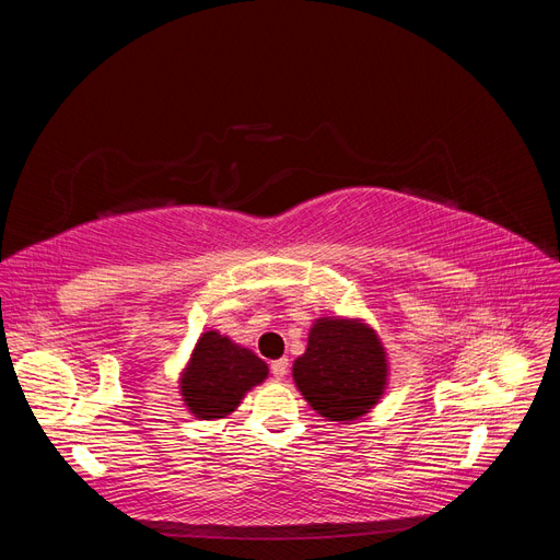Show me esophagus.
<instances>
[{"instance_id": "obj_1", "label": "esophagus", "mask_w": 560, "mask_h": 560, "mask_svg": "<svg viewBox=\"0 0 560 560\" xmlns=\"http://www.w3.org/2000/svg\"><path fill=\"white\" fill-rule=\"evenodd\" d=\"M287 371H290V360L282 358V360H276L273 364H270V374H273L276 381H284Z\"/></svg>"}]
</instances>
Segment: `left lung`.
<instances>
[{
  "mask_svg": "<svg viewBox=\"0 0 560 560\" xmlns=\"http://www.w3.org/2000/svg\"><path fill=\"white\" fill-rule=\"evenodd\" d=\"M292 378L315 413L350 425L385 395L387 350L362 317L322 315L308 331L306 352L294 360Z\"/></svg>",
  "mask_w": 560,
  "mask_h": 560,
  "instance_id": "left-lung-1",
  "label": "left lung"
}]
</instances>
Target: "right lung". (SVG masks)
<instances>
[{"label":"right lung","instance_id":"1","mask_svg":"<svg viewBox=\"0 0 560 560\" xmlns=\"http://www.w3.org/2000/svg\"><path fill=\"white\" fill-rule=\"evenodd\" d=\"M268 378V364L233 338L208 329L179 371V395L194 418L224 420L245 395Z\"/></svg>","mask_w":560,"mask_h":560}]
</instances>
